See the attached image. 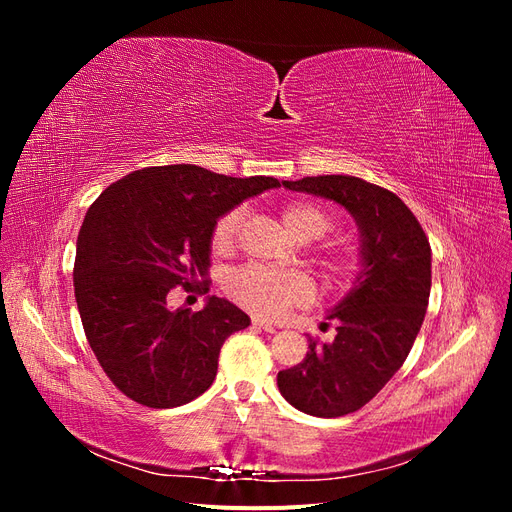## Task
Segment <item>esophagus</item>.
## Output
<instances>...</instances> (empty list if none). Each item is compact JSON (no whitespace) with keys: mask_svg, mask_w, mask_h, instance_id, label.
Returning <instances> with one entry per match:
<instances>
[{"mask_svg":"<svg viewBox=\"0 0 512 512\" xmlns=\"http://www.w3.org/2000/svg\"><path fill=\"white\" fill-rule=\"evenodd\" d=\"M252 324H254L256 329H262V331H267V333H275V327H273V324H271V322H265L262 318H254V320H252Z\"/></svg>","mask_w":512,"mask_h":512,"instance_id":"34e87169","label":"esophagus"}]
</instances>
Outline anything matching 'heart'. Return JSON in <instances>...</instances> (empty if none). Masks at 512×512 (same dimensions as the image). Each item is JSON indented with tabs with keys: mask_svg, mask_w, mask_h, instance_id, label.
<instances>
[{
	"mask_svg": "<svg viewBox=\"0 0 512 512\" xmlns=\"http://www.w3.org/2000/svg\"><path fill=\"white\" fill-rule=\"evenodd\" d=\"M243 209L237 207L215 222L211 232L213 250L226 252L235 245ZM282 222L297 239H316L329 230V215L314 205L292 203L282 209ZM333 277H344L354 269V258L348 252H333L327 262ZM226 288L230 297L260 318H277L294 305H305L314 297L312 277L303 271H273L265 267H243L228 275Z\"/></svg>",
	"mask_w": 512,
	"mask_h": 512,
	"instance_id": "heart-1",
	"label": "heart"
}]
</instances>
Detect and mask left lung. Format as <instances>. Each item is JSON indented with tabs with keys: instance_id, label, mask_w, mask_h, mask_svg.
I'll use <instances>...</instances> for the list:
<instances>
[{
	"instance_id": "left-lung-1",
	"label": "left lung",
	"mask_w": 512,
	"mask_h": 512,
	"mask_svg": "<svg viewBox=\"0 0 512 512\" xmlns=\"http://www.w3.org/2000/svg\"><path fill=\"white\" fill-rule=\"evenodd\" d=\"M286 190L327 198L359 228V271L346 297L327 312L331 344L309 339L305 359L277 374L297 410L335 418L363 408L389 382L421 331L431 290V247L404 200L350 175L282 181Z\"/></svg>"
}]
</instances>
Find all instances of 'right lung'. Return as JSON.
Listing matches in <instances>:
<instances>
[{"instance_id": "add662e5", "label": "right lung", "mask_w": 512, "mask_h": 512, "mask_svg": "<svg viewBox=\"0 0 512 512\" xmlns=\"http://www.w3.org/2000/svg\"><path fill=\"white\" fill-rule=\"evenodd\" d=\"M273 188V177L170 164L134 170L89 207L76 239L74 297L104 374L136 404L177 408L203 395L226 337L250 327L224 299L192 312L166 297L207 282L215 222Z\"/></svg>"}]
</instances>
